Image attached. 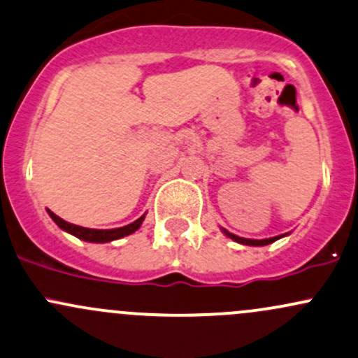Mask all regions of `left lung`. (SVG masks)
I'll use <instances>...</instances> for the list:
<instances>
[{
    "label": "left lung",
    "instance_id": "obj_1",
    "mask_svg": "<svg viewBox=\"0 0 358 358\" xmlns=\"http://www.w3.org/2000/svg\"><path fill=\"white\" fill-rule=\"evenodd\" d=\"M224 233H227V236H229L231 240H235V242L238 243H243V245H254V247H261V245H269V243L276 242L278 238H281V236L285 235H280V236H273V238H266V240H250V238H242V236H236L233 235V233H228L227 229H223Z\"/></svg>",
    "mask_w": 358,
    "mask_h": 358
}]
</instances>
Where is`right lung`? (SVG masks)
I'll use <instances>...</instances> for the list:
<instances>
[{
    "label": "right lung",
    "instance_id": "right-lung-1",
    "mask_svg": "<svg viewBox=\"0 0 358 358\" xmlns=\"http://www.w3.org/2000/svg\"><path fill=\"white\" fill-rule=\"evenodd\" d=\"M48 214H50L51 220L55 221V223L58 224V227L62 228V229H65V231L71 233V235L77 236V238L85 240V242H94V243L113 242V240H118V238H123V236H127V235H131V233L137 231V229L141 228L142 221H144V217H145V216H141L137 221H134V223L127 224V227H122V228H115V229H92V228L78 227V224L66 223L65 220H62V217H59V216H56V214L51 213L50 209H48Z\"/></svg>",
    "mask_w": 358,
    "mask_h": 358
}]
</instances>
